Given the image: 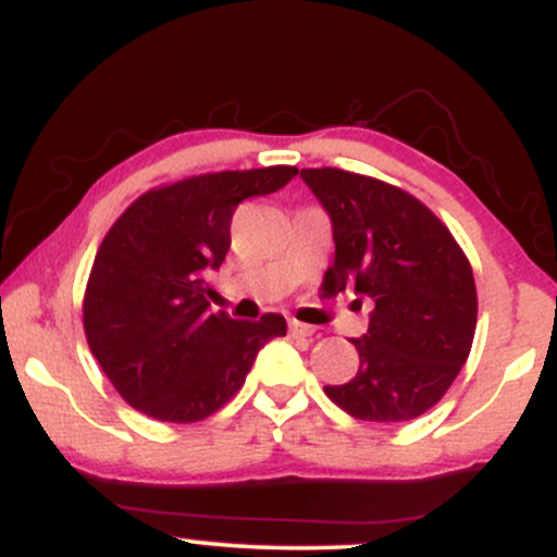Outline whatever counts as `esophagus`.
Instances as JSON below:
<instances>
[{
	"label": "esophagus",
	"instance_id": "34e87169",
	"mask_svg": "<svg viewBox=\"0 0 557 557\" xmlns=\"http://www.w3.org/2000/svg\"><path fill=\"white\" fill-rule=\"evenodd\" d=\"M287 330H290L293 337H311V335H314V330H311L309 324L296 322V319H290V322H287Z\"/></svg>",
	"mask_w": 557,
	"mask_h": 557
}]
</instances>
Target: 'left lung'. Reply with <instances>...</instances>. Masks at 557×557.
Returning a JSON list of instances; mask_svg holds the SVG:
<instances>
[{
  "label": "left lung",
  "instance_id": "obj_1",
  "mask_svg": "<svg viewBox=\"0 0 557 557\" xmlns=\"http://www.w3.org/2000/svg\"><path fill=\"white\" fill-rule=\"evenodd\" d=\"M330 214L335 261L324 290L372 306L369 330L350 341L359 372L327 398L361 421H411L437 403L469 359L476 285L469 259L419 198L337 168L300 170Z\"/></svg>",
  "mask_w": 557,
  "mask_h": 557
}]
</instances>
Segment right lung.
Here are the masks:
<instances>
[{"mask_svg":"<svg viewBox=\"0 0 557 557\" xmlns=\"http://www.w3.org/2000/svg\"><path fill=\"white\" fill-rule=\"evenodd\" d=\"M296 168L207 172L146 190L96 251L83 296L91 354L146 417L190 424L220 411L257 354L287 332L280 314L238 322L209 311L207 274L230 248L235 207L280 190Z\"/></svg>","mask_w":557,"mask_h":557,"instance_id":"obj_1","label":"right lung"}]
</instances>
